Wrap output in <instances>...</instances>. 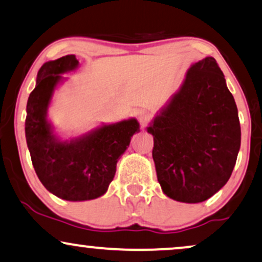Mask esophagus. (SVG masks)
I'll use <instances>...</instances> for the list:
<instances>
[{
  "label": "esophagus",
  "mask_w": 262,
  "mask_h": 262,
  "mask_svg": "<svg viewBox=\"0 0 262 262\" xmlns=\"http://www.w3.org/2000/svg\"><path fill=\"white\" fill-rule=\"evenodd\" d=\"M137 117H138V121L140 122L141 127H145V125L147 124V122L151 120L150 112L146 110H139L137 112Z\"/></svg>",
  "instance_id": "esophagus-1"
}]
</instances>
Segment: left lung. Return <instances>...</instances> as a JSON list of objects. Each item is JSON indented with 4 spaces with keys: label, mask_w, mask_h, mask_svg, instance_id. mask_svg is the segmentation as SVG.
<instances>
[{
    "label": "left lung",
    "mask_w": 262,
    "mask_h": 262,
    "mask_svg": "<svg viewBox=\"0 0 262 262\" xmlns=\"http://www.w3.org/2000/svg\"><path fill=\"white\" fill-rule=\"evenodd\" d=\"M147 133L154 135L152 157L165 196L200 203L225 186L239 152L241 125L233 95L214 58L191 65Z\"/></svg>",
    "instance_id": "obj_1"
}]
</instances>
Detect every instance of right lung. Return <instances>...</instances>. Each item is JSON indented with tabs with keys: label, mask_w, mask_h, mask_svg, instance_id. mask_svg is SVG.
Here are the masks:
<instances>
[{
	"label": "right lung",
	"mask_w": 262,
	"mask_h": 262,
	"mask_svg": "<svg viewBox=\"0 0 262 262\" xmlns=\"http://www.w3.org/2000/svg\"><path fill=\"white\" fill-rule=\"evenodd\" d=\"M75 55L45 62L26 105L25 137L32 165L39 181L51 193L65 201L95 200L106 193L116 165L140 132L135 118L104 124L79 137L61 140L47 120L55 88L62 74L78 68Z\"/></svg>",
	"instance_id": "add662e5"
}]
</instances>
